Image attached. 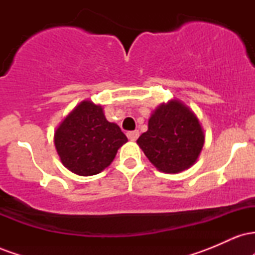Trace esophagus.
Wrapping results in <instances>:
<instances>
[{"mask_svg":"<svg viewBox=\"0 0 255 255\" xmlns=\"http://www.w3.org/2000/svg\"><path fill=\"white\" fill-rule=\"evenodd\" d=\"M127 136L128 139L130 140V141H135V140L139 137V130H131V131H128L127 133Z\"/></svg>","mask_w":255,"mask_h":255,"instance_id":"34e87169","label":"esophagus"}]
</instances>
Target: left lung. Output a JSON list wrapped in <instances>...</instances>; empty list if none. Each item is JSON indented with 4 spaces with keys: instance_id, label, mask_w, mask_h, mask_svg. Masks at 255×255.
Wrapping results in <instances>:
<instances>
[{
    "instance_id": "1",
    "label": "left lung",
    "mask_w": 255,
    "mask_h": 255,
    "mask_svg": "<svg viewBox=\"0 0 255 255\" xmlns=\"http://www.w3.org/2000/svg\"><path fill=\"white\" fill-rule=\"evenodd\" d=\"M204 140L197 116L186 105L171 101L152 114L148 129L137 144L158 170L176 174L194 164Z\"/></svg>"
}]
</instances>
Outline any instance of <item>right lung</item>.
<instances>
[{
  "label": "right lung",
  "instance_id": "right-lung-1",
  "mask_svg": "<svg viewBox=\"0 0 255 255\" xmlns=\"http://www.w3.org/2000/svg\"><path fill=\"white\" fill-rule=\"evenodd\" d=\"M127 141L119 126L107 121L102 107L90 101L79 104L55 133L61 162L80 176L104 170Z\"/></svg>",
  "mask_w": 255,
  "mask_h": 255
}]
</instances>
